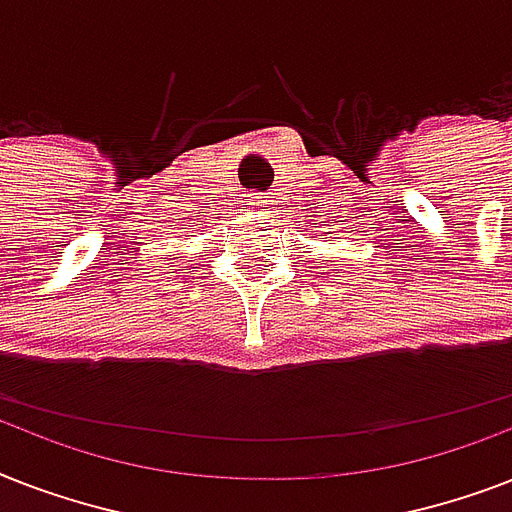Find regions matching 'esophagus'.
Here are the masks:
<instances>
[{
    "mask_svg": "<svg viewBox=\"0 0 512 512\" xmlns=\"http://www.w3.org/2000/svg\"><path fill=\"white\" fill-rule=\"evenodd\" d=\"M265 204H268V201H265L263 196H252V207H255V209H263Z\"/></svg>",
    "mask_w": 512,
    "mask_h": 512,
    "instance_id": "esophagus-1",
    "label": "esophagus"
}]
</instances>
